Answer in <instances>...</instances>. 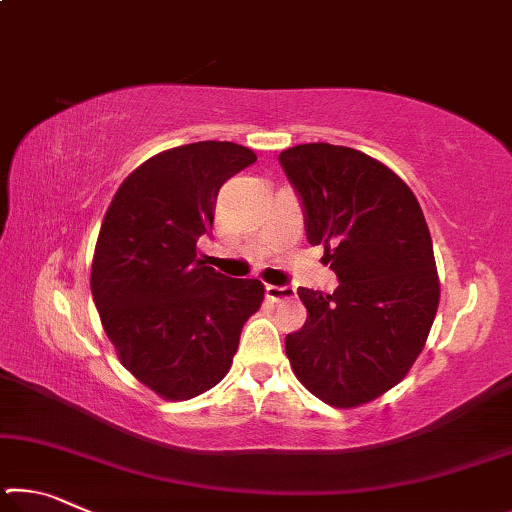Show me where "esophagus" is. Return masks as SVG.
I'll return each instance as SVG.
<instances>
[{"mask_svg": "<svg viewBox=\"0 0 512 512\" xmlns=\"http://www.w3.org/2000/svg\"><path fill=\"white\" fill-rule=\"evenodd\" d=\"M293 296H296V289H293V287H275V284H268V287H266V298L273 300V302L289 300Z\"/></svg>", "mask_w": 512, "mask_h": 512, "instance_id": "1", "label": "esophagus"}]
</instances>
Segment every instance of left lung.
<instances>
[{
	"instance_id": "1",
	"label": "left lung",
	"mask_w": 512,
	"mask_h": 512,
	"mask_svg": "<svg viewBox=\"0 0 512 512\" xmlns=\"http://www.w3.org/2000/svg\"><path fill=\"white\" fill-rule=\"evenodd\" d=\"M280 164L309 244L325 246L341 282L334 293L298 289L307 323L284 348L309 393L352 409L400 384L429 336L440 284L427 221L409 185L357 149L298 144Z\"/></svg>"
}]
</instances>
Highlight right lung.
I'll use <instances>...</instances> for the list:
<instances>
[{
	"instance_id": "right-lung-1",
	"label": "right lung",
	"mask_w": 512,
	"mask_h": 512,
	"mask_svg": "<svg viewBox=\"0 0 512 512\" xmlns=\"http://www.w3.org/2000/svg\"><path fill=\"white\" fill-rule=\"evenodd\" d=\"M257 155L235 142H194L140 164L103 216L90 289L119 361L164 400H192L228 375L241 327L264 284L198 259L225 180Z\"/></svg>"
}]
</instances>
